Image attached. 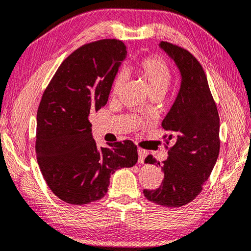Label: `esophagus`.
I'll list each match as a JSON object with an SVG mask.
<instances>
[{
  "mask_svg": "<svg viewBox=\"0 0 251 251\" xmlns=\"http://www.w3.org/2000/svg\"><path fill=\"white\" fill-rule=\"evenodd\" d=\"M137 151H138V162H139V163H144V162H145V158L147 156L146 150L138 148V150H137Z\"/></svg>",
  "mask_w": 251,
  "mask_h": 251,
  "instance_id": "1",
  "label": "esophagus"
}]
</instances>
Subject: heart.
<instances>
[{
	"label": "heart",
	"instance_id": "heart-1",
	"mask_svg": "<svg viewBox=\"0 0 251 251\" xmlns=\"http://www.w3.org/2000/svg\"><path fill=\"white\" fill-rule=\"evenodd\" d=\"M138 75L144 79L151 96L162 97L168 90L172 81V71L170 66L158 56L145 57L136 66ZM125 83V76L119 74L113 80L111 93L117 97L121 93Z\"/></svg>",
	"mask_w": 251,
	"mask_h": 251
}]
</instances>
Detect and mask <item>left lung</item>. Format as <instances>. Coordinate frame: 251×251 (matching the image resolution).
<instances>
[{
    "label": "left lung",
    "mask_w": 251,
    "mask_h": 251,
    "mask_svg": "<svg viewBox=\"0 0 251 251\" xmlns=\"http://www.w3.org/2000/svg\"><path fill=\"white\" fill-rule=\"evenodd\" d=\"M159 46L175 62L181 81L178 95L162 122V127L170 132L165 142L169 145L174 139L175 144L162 166L152 155L145 160V163L160 165L164 178L159 188L145 189L144 195L156 204L177 208L197 197L214 168L220 152V117L197 58L170 42L162 41Z\"/></svg>",
    "instance_id": "obj_1"
}]
</instances>
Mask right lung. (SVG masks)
Here are the masks:
<instances>
[{"label": "right lung", "mask_w": 251, "mask_h": 251, "mask_svg": "<svg viewBox=\"0 0 251 251\" xmlns=\"http://www.w3.org/2000/svg\"><path fill=\"white\" fill-rule=\"evenodd\" d=\"M126 54L125 44L116 39L85 44L64 60L43 92L37 113V160L52 193L67 203L104 197L111 175L138 160L130 140L98 148L89 122L90 113L106 104Z\"/></svg>", "instance_id": "1"}]
</instances>
